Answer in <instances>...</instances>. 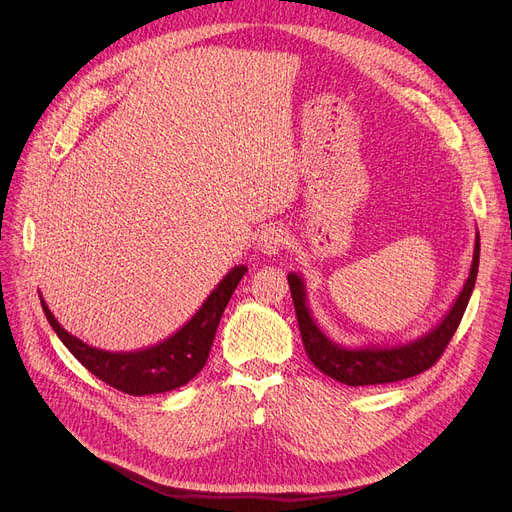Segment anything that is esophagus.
Segmentation results:
<instances>
[{
    "instance_id": "obj_1",
    "label": "esophagus",
    "mask_w": 512,
    "mask_h": 512,
    "mask_svg": "<svg viewBox=\"0 0 512 512\" xmlns=\"http://www.w3.org/2000/svg\"><path fill=\"white\" fill-rule=\"evenodd\" d=\"M288 245V232L282 226H267L257 238L259 253L272 257L278 255Z\"/></svg>"
}]
</instances>
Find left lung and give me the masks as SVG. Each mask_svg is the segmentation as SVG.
Instances as JSON below:
<instances>
[{
    "instance_id": "obj_1",
    "label": "left lung",
    "mask_w": 512,
    "mask_h": 512,
    "mask_svg": "<svg viewBox=\"0 0 512 512\" xmlns=\"http://www.w3.org/2000/svg\"><path fill=\"white\" fill-rule=\"evenodd\" d=\"M477 267H479V232H475L473 261L459 297L454 299L446 315L432 330L409 342L363 344V346L338 344L317 326V321L313 319V313L307 303L305 280L297 272H290L288 286L292 294L294 311H297L305 353L309 355L311 363L319 371H324L326 375H330V378L346 386L390 384V382L413 378V375L429 369L440 359L450 338L454 336L456 328H459L463 313L469 305L471 292L475 288Z\"/></svg>"
}]
</instances>
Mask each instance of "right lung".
Returning a JSON list of instances; mask_svg holds the SVG:
<instances>
[{
    "label": "right lung",
    "instance_id": "right-lung-1",
    "mask_svg": "<svg viewBox=\"0 0 512 512\" xmlns=\"http://www.w3.org/2000/svg\"><path fill=\"white\" fill-rule=\"evenodd\" d=\"M245 274L247 265H234L222 282L211 290L199 311L176 334L164 342L130 353L103 351V348L83 342L62 328L43 297L41 307L53 332L58 334L74 359L85 365L95 378L132 396L161 394L188 384L203 369L222 313Z\"/></svg>",
    "mask_w": 512,
    "mask_h": 512
}]
</instances>
